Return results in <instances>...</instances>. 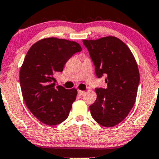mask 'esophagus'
Wrapping results in <instances>:
<instances>
[{
	"label": "esophagus",
	"instance_id": "1",
	"mask_svg": "<svg viewBox=\"0 0 159 159\" xmlns=\"http://www.w3.org/2000/svg\"><path fill=\"white\" fill-rule=\"evenodd\" d=\"M84 93L85 92L83 91V90H78V94H79L80 95H83Z\"/></svg>",
	"mask_w": 159,
	"mask_h": 159
}]
</instances>
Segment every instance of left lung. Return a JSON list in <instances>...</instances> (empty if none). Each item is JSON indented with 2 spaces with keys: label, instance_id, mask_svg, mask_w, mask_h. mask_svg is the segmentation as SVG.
Wrapping results in <instances>:
<instances>
[{
  "label": "left lung",
  "instance_id": "obj_1",
  "mask_svg": "<svg viewBox=\"0 0 159 159\" xmlns=\"http://www.w3.org/2000/svg\"><path fill=\"white\" fill-rule=\"evenodd\" d=\"M95 65L97 77L106 76L107 88H96L97 98L89 106L93 119L103 127H114L129 113L136 101L139 73L132 52L114 36L83 40Z\"/></svg>",
  "mask_w": 159,
  "mask_h": 159
}]
</instances>
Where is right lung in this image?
<instances>
[{
  "mask_svg": "<svg viewBox=\"0 0 159 159\" xmlns=\"http://www.w3.org/2000/svg\"><path fill=\"white\" fill-rule=\"evenodd\" d=\"M82 48L75 42L56 38L39 41L30 48L20 71L23 99L37 119L49 126L57 125L69 116L77 91L58 86L54 75L62 72L67 61Z\"/></svg>",
  "mask_w": 159,
  "mask_h": 159,
  "instance_id": "add662e5",
  "label": "right lung"
}]
</instances>
